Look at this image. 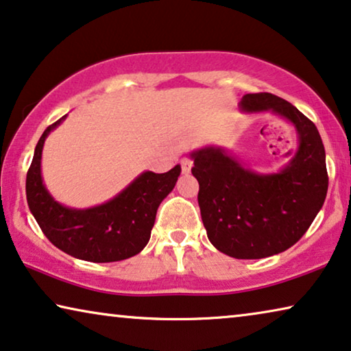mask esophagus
<instances>
[{
  "instance_id": "esophagus-1",
  "label": "esophagus",
  "mask_w": 351,
  "mask_h": 351,
  "mask_svg": "<svg viewBox=\"0 0 351 351\" xmlns=\"http://www.w3.org/2000/svg\"><path fill=\"white\" fill-rule=\"evenodd\" d=\"M180 165H181V171L184 175H187L192 169V160L187 159V157H182V159L180 160Z\"/></svg>"
}]
</instances>
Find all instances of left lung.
Segmentation results:
<instances>
[{
  "label": "left lung",
  "mask_w": 351,
  "mask_h": 351,
  "mask_svg": "<svg viewBox=\"0 0 351 351\" xmlns=\"http://www.w3.org/2000/svg\"><path fill=\"white\" fill-rule=\"evenodd\" d=\"M246 112L272 111L295 127L298 152L278 173L245 169L223 147L191 154L199 181V206L208 240L235 259L278 254L300 240L328 192L326 152L318 128L298 108L272 93H246Z\"/></svg>",
  "instance_id": "left-lung-1"
}]
</instances>
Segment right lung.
Returning a JSON list of instances; mask_svg holds the SVG:
<instances>
[{
    "label": "right lung",
    "mask_w": 351,
    "mask_h": 351,
    "mask_svg": "<svg viewBox=\"0 0 351 351\" xmlns=\"http://www.w3.org/2000/svg\"><path fill=\"white\" fill-rule=\"evenodd\" d=\"M62 119L39 138L27 173L29 211L52 245L73 258L90 263H116L140 253L149 241L160 202L173 191L181 173L176 165L167 173L145 171L106 204L87 210L68 208L53 200L41 176L44 141Z\"/></svg>",
    "instance_id": "right-lung-1"
}]
</instances>
